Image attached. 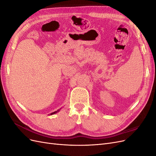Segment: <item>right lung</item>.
I'll return each mask as SVG.
<instances>
[{"instance_id": "1", "label": "right lung", "mask_w": 156, "mask_h": 156, "mask_svg": "<svg viewBox=\"0 0 156 156\" xmlns=\"http://www.w3.org/2000/svg\"><path fill=\"white\" fill-rule=\"evenodd\" d=\"M58 111H59V110H58V111H55V112H52V113H51V115H52L55 114V113H56V112H57Z\"/></svg>"}]
</instances>
